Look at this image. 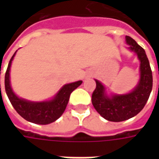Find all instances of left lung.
<instances>
[{
	"mask_svg": "<svg viewBox=\"0 0 159 159\" xmlns=\"http://www.w3.org/2000/svg\"><path fill=\"white\" fill-rule=\"evenodd\" d=\"M128 49L134 52L140 61V79L129 93L108 95L102 83L95 79L96 88L92 104L100 116L111 122H122L136 116L145 107L152 89V73L146 52L130 36H125Z\"/></svg>",
	"mask_w": 159,
	"mask_h": 159,
	"instance_id": "left-lung-1",
	"label": "left lung"
}]
</instances>
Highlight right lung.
<instances>
[{
	"label": "right lung",
	"instance_id": "obj_1",
	"mask_svg": "<svg viewBox=\"0 0 159 159\" xmlns=\"http://www.w3.org/2000/svg\"><path fill=\"white\" fill-rule=\"evenodd\" d=\"M16 52L17 51L9 61L5 75V89L10 102L16 111L28 122L42 125L53 123L62 116L67 107L70 93L82 84L83 81L65 84L50 100L44 101H30L19 98L13 92L10 83V68Z\"/></svg>",
	"mask_w": 159,
	"mask_h": 159
}]
</instances>
